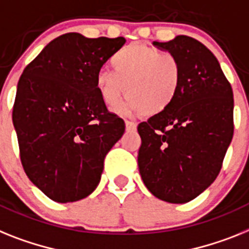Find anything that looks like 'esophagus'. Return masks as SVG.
I'll return each mask as SVG.
<instances>
[{
    "instance_id": "1",
    "label": "esophagus",
    "mask_w": 249,
    "mask_h": 249,
    "mask_svg": "<svg viewBox=\"0 0 249 249\" xmlns=\"http://www.w3.org/2000/svg\"><path fill=\"white\" fill-rule=\"evenodd\" d=\"M125 126H126V130H135L137 129V123L130 120H125Z\"/></svg>"
}]
</instances>
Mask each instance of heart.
<instances>
[{
  "instance_id": "obj_1",
  "label": "heart",
  "mask_w": 249,
  "mask_h": 249,
  "mask_svg": "<svg viewBox=\"0 0 249 249\" xmlns=\"http://www.w3.org/2000/svg\"><path fill=\"white\" fill-rule=\"evenodd\" d=\"M111 66L114 72L100 70L95 76L96 89L106 106H114L126 92L129 99L119 107L121 111L153 116L163 112L176 99L182 70L170 52L130 44L112 55Z\"/></svg>"
}]
</instances>
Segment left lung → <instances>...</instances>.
Segmentation results:
<instances>
[{
  "label": "left lung",
  "mask_w": 249,
  "mask_h": 249,
  "mask_svg": "<svg viewBox=\"0 0 249 249\" xmlns=\"http://www.w3.org/2000/svg\"><path fill=\"white\" fill-rule=\"evenodd\" d=\"M153 44L176 55L182 81L170 107L138 125V166L156 197L183 204L220 172L234 131L233 89L214 54L194 37Z\"/></svg>",
  "instance_id": "left-lung-1"
}]
</instances>
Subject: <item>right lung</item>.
Here are the masks:
<instances>
[{"mask_svg":"<svg viewBox=\"0 0 249 249\" xmlns=\"http://www.w3.org/2000/svg\"><path fill=\"white\" fill-rule=\"evenodd\" d=\"M125 43L123 36L68 33L50 41L18 79L12 108L26 176L57 202L89 196L125 123L110 112L95 86L97 71Z\"/></svg>","mask_w":249,"mask_h":249,"instance_id":"add662e5","label":"right lung"}]
</instances>
